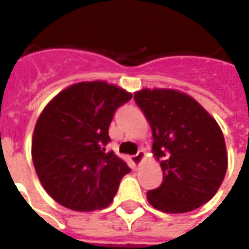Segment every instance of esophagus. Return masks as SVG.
<instances>
[{"label": "esophagus", "mask_w": 249, "mask_h": 249, "mask_svg": "<svg viewBox=\"0 0 249 249\" xmlns=\"http://www.w3.org/2000/svg\"><path fill=\"white\" fill-rule=\"evenodd\" d=\"M146 157V153L143 151V150H140L137 154L133 155V157H130V162L133 163V166H140L142 162H143V159H145Z\"/></svg>", "instance_id": "34e87169"}]
</instances>
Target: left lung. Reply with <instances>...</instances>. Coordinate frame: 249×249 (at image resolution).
I'll return each mask as SVG.
<instances>
[{
    "instance_id": "8db88e82",
    "label": "left lung",
    "mask_w": 249,
    "mask_h": 249,
    "mask_svg": "<svg viewBox=\"0 0 249 249\" xmlns=\"http://www.w3.org/2000/svg\"><path fill=\"white\" fill-rule=\"evenodd\" d=\"M153 132V154L163 183L147 192L151 206L164 213H187L213 198L227 171L223 133L197 100L172 89L134 92Z\"/></svg>"
}]
</instances>
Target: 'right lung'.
I'll return each instance as SVG.
<instances>
[{
	"instance_id": "1",
	"label": "right lung",
	"mask_w": 249,
	"mask_h": 249,
	"mask_svg": "<svg viewBox=\"0 0 249 249\" xmlns=\"http://www.w3.org/2000/svg\"><path fill=\"white\" fill-rule=\"evenodd\" d=\"M106 81L74 83L49 102L36 121L31 155L49 196L75 212L104 209L113 201L128 164L113 151L108 128L117 108L132 99Z\"/></svg>"
}]
</instances>
